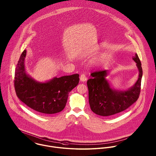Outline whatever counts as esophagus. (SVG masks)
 <instances>
[{
    "label": "esophagus",
    "mask_w": 156,
    "mask_h": 156,
    "mask_svg": "<svg viewBox=\"0 0 156 156\" xmlns=\"http://www.w3.org/2000/svg\"><path fill=\"white\" fill-rule=\"evenodd\" d=\"M80 81H82V82H85V81H86V80H87V76H85V74H82L80 75Z\"/></svg>",
    "instance_id": "obj_1"
}]
</instances>
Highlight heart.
<instances>
[{
    "instance_id": "obj_1",
    "label": "heart",
    "mask_w": 156,
    "mask_h": 156,
    "mask_svg": "<svg viewBox=\"0 0 156 156\" xmlns=\"http://www.w3.org/2000/svg\"><path fill=\"white\" fill-rule=\"evenodd\" d=\"M105 59H106V56H105V55H101V56L98 58L97 62H103Z\"/></svg>"
}]
</instances>
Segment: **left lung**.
Instances as JSON below:
<instances>
[{"label": "left lung", "mask_w": 156, "mask_h": 156, "mask_svg": "<svg viewBox=\"0 0 156 156\" xmlns=\"http://www.w3.org/2000/svg\"><path fill=\"white\" fill-rule=\"evenodd\" d=\"M133 59L139 69V77L133 87L127 90L112 89L106 79L108 71H97L90 74L87 81L90 109L95 114L108 116L124 111L135 103L140 94L142 68L137 54Z\"/></svg>", "instance_id": "left-lung-1"}]
</instances>
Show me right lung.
I'll list each match as a JSON object with an SVG mask.
<instances>
[{"instance_id": "1", "label": "right lung", "mask_w": 156, "mask_h": 156, "mask_svg": "<svg viewBox=\"0 0 156 156\" xmlns=\"http://www.w3.org/2000/svg\"><path fill=\"white\" fill-rule=\"evenodd\" d=\"M23 51L17 64L14 88L18 98L35 111L42 115L54 114L66 107L69 92L79 82V74L54 77L45 83L35 81L25 71Z\"/></svg>"}]
</instances>
